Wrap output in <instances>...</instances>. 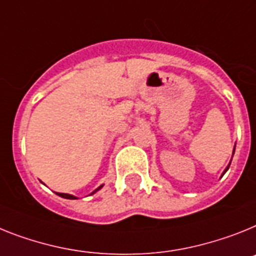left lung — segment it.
Segmentation results:
<instances>
[{"instance_id": "8db88e82", "label": "left lung", "mask_w": 256, "mask_h": 256, "mask_svg": "<svg viewBox=\"0 0 256 256\" xmlns=\"http://www.w3.org/2000/svg\"><path fill=\"white\" fill-rule=\"evenodd\" d=\"M228 169H229V166H228V168H226V169H225V172H226V170H228ZM225 172H224V173H225Z\"/></svg>"}]
</instances>
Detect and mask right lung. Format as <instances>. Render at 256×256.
Returning a JSON list of instances; mask_svg holds the SVG:
<instances>
[{
	"label": "right lung",
	"instance_id": "add662e5",
	"mask_svg": "<svg viewBox=\"0 0 256 256\" xmlns=\"http://www.w3.org/2000/svg\"><path fill=\"white\" fill-rule=\"evenodd\" d=\"M102 188V186H100L98 190H100ZM98 190H96V191H98ZM96 191H94V192H96ZM94 192H92V194H94ZM57 195H60V196H62V198H65V199H76V198L72 196V195H70V194H62V192H57Z\"/></svg>",
	"mask_w": 256,
	"mask_h": 256
}]
</instances>
